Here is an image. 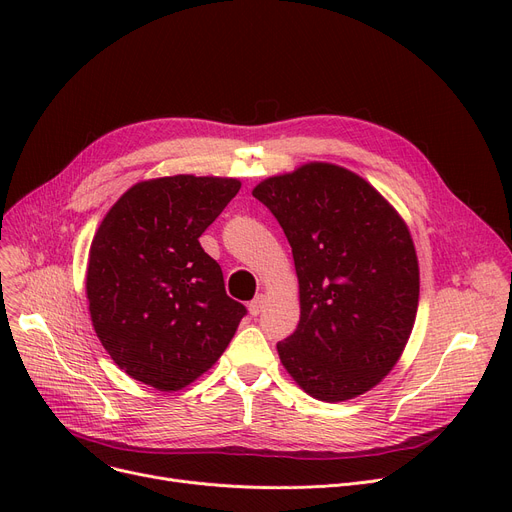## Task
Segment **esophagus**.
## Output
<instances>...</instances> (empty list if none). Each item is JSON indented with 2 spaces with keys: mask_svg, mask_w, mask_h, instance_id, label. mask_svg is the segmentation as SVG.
Wrapping results in <instances>:
<instances>
[{
  "mask_svg": "<svg viewBox=\"0 0 512 512\" xmlns=\"http://www.w3.org/2000/svg\"><path fill=\"white\" fill-rule=\"evenodd\" d=\"M263 305H265V297H263V294H257V297L249 303V313L259 315L263 311Z\"/></svg>",
  "mask_w": 512,
  "mask_h": 512,
  "instance_id": "esophagus-1",
  "label": "esophagus"
}]
</instances>
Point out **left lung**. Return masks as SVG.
<instances>
[{
    "mask_svg": "<svg viewBox=\"0 0 512 512\" xmlns=\"http://www.w3.org/2000/svg\"><path fill=\"white\" fill-rule=\"evenodd\" d=\"M253 197L280 222L299 278V326L278 342L290 378L326 402L392 371L419 305V263L398 211L355 172L311 161L265 178Z\"/></svg>",
    "mask_w": 512,
    "mask_h": 512,
    "instance_id": "left-lung-1",
    "label": "left lung"
}]
</instances>
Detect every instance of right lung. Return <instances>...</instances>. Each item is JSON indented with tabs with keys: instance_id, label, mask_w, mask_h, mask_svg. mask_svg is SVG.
Here are the masks:
<instances>
[{
	"instance_id": "right-lung-1",
	"label": "right lung",
	"mask_w": 512,
	"mask_h": 512,
	"mask_svg": "<svg viewBox=\"0 0 512 512\" xmlns=\"http://www.w3.org/2000/svg\"><path fill=\"white\" fill-rule=\"evenodd\" d=\"M238 188L236 178H153L105 213L89 251L87 299L97 338L132 380L182 390L222 357L245 317L199 242Z\"/></svg>"
}]
</instances>
